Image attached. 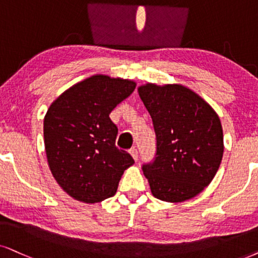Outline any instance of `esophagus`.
I'll return each instance as SVG.
<instances>
[{"label":"esophagus","mask_w":258,"mask_h":258,"mask_svg":"<svg viewBox=\"0 0 258 258\" xmlns=\"http://www.w3.org/2000/svg\"><path fill=\"white\" fill-rule=\"evenodd\" d=\"M130 153H131V156L133 157V159H135V161H138V157H139L138 150H137L136 148L130 149Z\"/></svg>","instance_id":"obj_1"}]
</instances>
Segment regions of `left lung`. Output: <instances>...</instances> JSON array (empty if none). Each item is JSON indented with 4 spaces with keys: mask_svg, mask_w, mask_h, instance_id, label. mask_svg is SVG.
<instances>
[{
    "mask_svg": "<svg viewBox=\"0 0 258 258\" xmlns=\"http://www.w3.org/2000/svg\"><path fill=\"white\" fill-rule=\"evenodd\" d=\"M138 93L157 140L155 159L143 165L152 195L167 202L197 197L213 180L223 158L219 116L201 96L181 84L148 83Z\"/></svg>",
    "mask_w": 258,
    "mask_h": 258,
    "instance_id": "obj_1",
    "label": "left lung"
}]
</instances>
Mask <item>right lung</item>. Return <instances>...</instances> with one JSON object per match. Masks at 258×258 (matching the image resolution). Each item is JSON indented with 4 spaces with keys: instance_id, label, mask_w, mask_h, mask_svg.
Masks as SVG:
<instances>
[{
    "instance_id": "1",
    "label": "right lung",
    "mask_w": 258,
    "mask_h": 258,
    "mask_svg": "<svg viewBox=\"0 0 258 258\" xmlns=\"http://www.w3.org/2000/svg\"><path fill=\"white\" fill-rule=\"evenodd\" d=\"M136 82L94 75L54 100L44 119L48 167L75 200L95 204L116 193L123 171L135 163L115 146L112 110L133 93Z\"/></svg>"
}]
</instances>
